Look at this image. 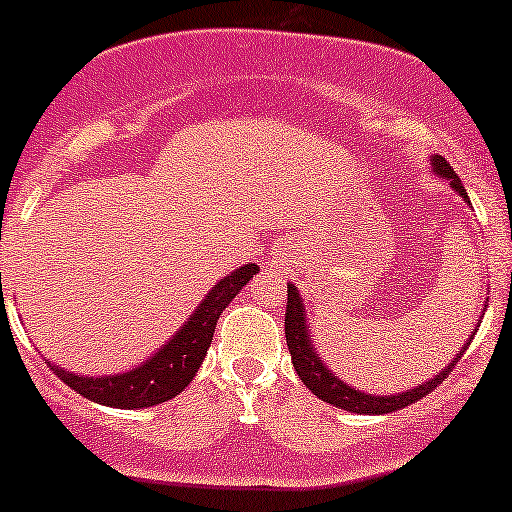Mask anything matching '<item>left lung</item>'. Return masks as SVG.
<instances>
[{
	"mask_svg": "<svg viewBox=\"0 0 512 512\" xmlns=\"http://www.w3.org/2000/svg\"><path fill=\"white\" fill-rule=\"evenodd\" d=\"M430 162H433L435 174H438L440 179L450 181V186L455 188V191L469 203V195H467V191H464L462 181H459L455 169H452V166L447 164L442 157H433ZM285 341H287V348H290L292 365H295L297 375H300L304 387H307L312 394H317L321 401H326V404H333V406H338V409L350 411V413H392V411L404 409V406H409V404H416L418 399H423V396L433 392L438 384H442V380L450 375L457 360L462 358L464 350H467V343H464V348L459 350L457 358L452 360L445 370L438 372L433 380L421 384V387H413V389H406V392H401V394H387V396H372V394L358 392V389L348 387L346 382L338 380L329 367L319 360L317 348H314L312 338H309L307 314H304L302 297H300V292H297L295 285H287Z\"/></svg>",
	"mask_w": 512,
	"mask_h": 512,
	"instance_id": "8db88e82",
	"label": "left lung"
}]
</instances>
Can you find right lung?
<instances>
[{"mask_svg": "<svg viewBox=\"0 0 512 512\" xmlns=\"http://www.w3.org/2000/svg\"><path fill=\"white\" fill-rule=\"evenodd\" d=\"M258 273L256 263H246L222 278L198 304L191 319L181 326L179 333L159 348L147 363L137 365L135 370L120 372L108 377H82L74 372L57 367L53 363L50 370L60 377L74 392L96 401V404L113 406V409H145L174 399L188 384L193 382L195 372L208 353L212 333H215L217 319L222 309L227 307L239 290Z\"/></svg>", "mask_w": 512, "mask_h": 512, "instance_id": "add662e5", "label": "right lung"}]
</instances>
